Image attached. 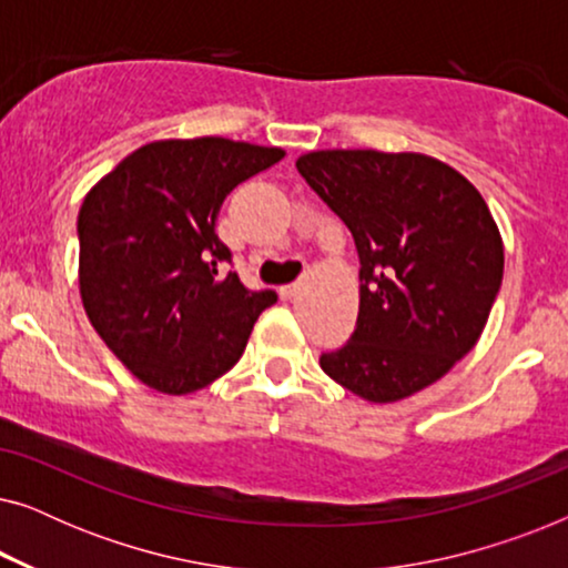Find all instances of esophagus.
Instances as JSON below:
<instances>
[{
	"label": "esophagus",
	"mask_w": 568,
	"mask_h": 568,
	"mask_svg": "<svg viewBox=\"0 0 568 568\" xmlns=\"http://www.w3.org/2000/svg\"><path fill=\"white\" fill-rule=\"evenodd\" d=\"M297 290H300V284H284V286H278V297H282V300H292L294 294H297Z\"/></svg>",
	"instance_id": "34e87169"
}]
</instances>
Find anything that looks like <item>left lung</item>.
<instances>
[{
    "label": "left lung",
    "instance_id": "left-lung-1",
    "mask_svg": "<svg viewBox=\"0 0 568 568\" xmlns=\"http://www.w3.org/2000/svg\"><path fill=\"white\" fill-rule=\"evenodd\" d=\"M297 170L359 253V317L321 356L331 379L369 403L408 398L484 333L504 276V243L484 196L422 152L315 150Z\"/></svg>",
    "mask_w": 568,
    "mask_h": 568
}]
</instances>
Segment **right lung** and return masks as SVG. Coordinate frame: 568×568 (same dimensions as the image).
Returning <instances> with one entry per match:
<instances>
[{"label": "right lung", "instance_id": "add662e5", "mask_svg": "<svg viewBox=\"0 0 568 568\" xmlns=\"http://www.w3.org/2000/svg\"><path fill=\"white\" fill-rule=\"evenodd\" d=\"M282 146L222 136L160 139L123 158L77 216L84 313L152 390L189 395L235 367L276 292L220 274L214 224L227 193L276 165Z\"/></svg>", "mask_w": 568, "mask_h": 568}]
</instances>
